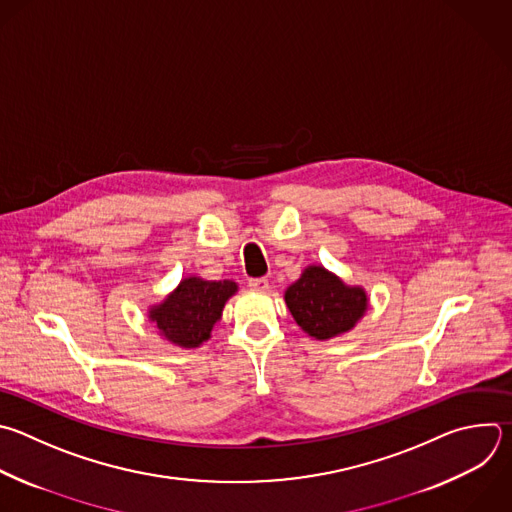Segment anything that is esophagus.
Returning <instances> with one entry per match:
<instances>
[{"label":"esophagus","instance_id":"34e87169","mask_svg":"<svg viewBox=\"0 0 512 512\" xmlns=\"http://www.w3.org/2000/svg\"><path fill=\"white\" fill-rule=\"evenodd\" d=\"M249 287L255 289V291H267V289H269V279H267V277L249 279Z\"/></svg>","mask_w":512,"mask_h":512}]
</instances>
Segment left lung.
Returning <instances> with one entry per match:
<instances>
[{"label":"left lung","mask_w":512,"mask_h":512,"mask_svg":"<svg viewBox=\"0 0 512 512\" xmlns=\"http://www.w3.org/2000/svg\"><path fill=\"white\" fill-rule=\"evenodd\" d=\"M285 303L309 337L325 342L354 329L368 311L370 299L364 287L344 283L323 265H307L285 289Z\"/></svg>","instance_id":"obj_1"}]
</instances>
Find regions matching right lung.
I'll use <instances>...</instances> for the list:
<instances>
[{
	"label": "right lung",
	"instance_id": "right-lung-1",
	"mask_svg": "<svg viewBox=\"0 0 512 512\" xmlns=\"http://www.w3.org/2000/svg\"><path fill=\"white\" fill-rule=\"evenodd\" d=\"M237 291L239 285L231 279L211 281L191 275L160 303L148 307V319L158 329V335L173 346L185 350L199 348L211 337L225 303Z\"/></svg>",
	"mask_w": 512,
	"mask_h": 512
}]
</instances>
